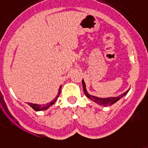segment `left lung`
<instances>
[{
    "label": "left lung",
    "mask_w": 148,
    "mask_h": 148,
    "mask_svg": "<svg viewBox=\"0 0 148 148\" xmlns=\"http://www.w3.org/2000/svg\"><path fill=\"white\" fill-rule=\"evenodd\" d=\"M82 85H83V90H84V93H85V96L89 98L91 101H94L95 103H97L100 106H103V107H108V106H111V105L114 104L115 103H116L117 101H119L121 98H123L124 96L128 94L129 92V90H127L125 92H124L122 95H119V96H116V97H96V96H94V95H91L90 94H88V92L87 91V89H86V85H85V82L84 81V79H82Z\"/></svg>",
    "instance_id": "obj_1"
}]
</instances>
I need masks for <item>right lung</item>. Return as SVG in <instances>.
Returning a JSON list of instances; mask_svg holds the SVG:
<instances>
[{
	"label": "right lung",
	"mask_w": 148,
	"mask_h": 148,
	"mask_svg": "<svg viewBox=\"0 0 148 148\" xmlns=\"http://www.w3.org/2000/svg\"><path fill=\"white\" fill-rule=\"evenodd\" d=\"M61 87H62V85H60V87L59 88V91H58V93H57V95L55 97V98L53 100L49 102V103H46V104H37V103H27L30 106V107L32 108L33 110H35V111H41V110H46L49 108L50 107H51L52 105L54 104L55 102L57 101V100L59 97L60 95V90H61Z\"/></svg>",
	"instance_id": "obj_1"
}]
</instances>
